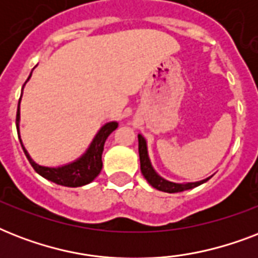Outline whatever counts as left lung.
<instances>
[{"instance_id":"8db88e82","label":"left lung","mask_w":258,"mask_h":258,"mask_svg":"<svg viewBox=\"0 0 258 258\" xmlns=\"http://www.w3.org/2000/svg\"><path fill=\"white\" fill-rule=\"evenodd\" d=\"M138 142H139V159H141V171L146 180L149 182L154 188H157L159 191L165 192H179L184 191V190H190L194 188L200 184L205 183L210 179V176L206 179L198 180V182H187V183H176V182H171L165 178H162L155 170H154L151 161H150L149 151H147V142L143 138V135H138Z\"/></svg>"}]
</instances>
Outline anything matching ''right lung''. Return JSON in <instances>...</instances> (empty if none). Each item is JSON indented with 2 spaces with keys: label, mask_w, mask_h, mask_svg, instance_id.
<instances>
[{
  "label": "right lung",
  "mask_w": 258,
  "mask_h": 258,
  "mask_svg": "<svg viewBox=\"0 0 258 258\" xmlns=\"http://www.w3.org/2000/svg\"><path fill=\"white\" fill-rule=\"evenodd\" d=\"M32 72H33V70H32ZM32 72H30L29 78L25 82V84L29 82ZM25 84H24V87H25ZM24 87H22V89H24ZM20 101H21V97L18 100L17 116H16V125H17L18 138H20ZM116 128V121H108V123H105L97 131V134L93 138V141L91 142V145H89V147L87 149L86 153L83 154L82 157L78 158L76 161L71 162V163L57 166V167H48V166H41L36 163L30 158L29 153L26 151L24 145H22L21 138H20V142H21L22 150H24V153H25L26 158H28V161L32 165V167L42 178H45V179L50 180V182H53L56 184L67 186V187H80V186L91 183L100 174L101 167H103L101 154H103V150H104V143L107 141V138L109 137V134L115 131Z\"/></svg>",
  "instance_id": "right-lung-1"
}]
</instances>
